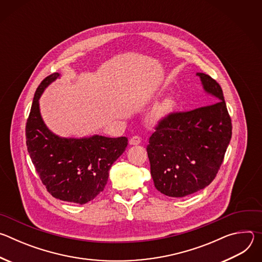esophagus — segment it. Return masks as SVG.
<instances>
[{
	"label": "esophagus",
	"mask_w": 262,
	"mask_h": 262,
	"mask_svg": "<svg viewBox=\"0 0 262 262\" xmlns=\"http://www.w3.org/2000/svg\"><path fill=\"white\" fill-rule=\"evenodd\" d=\"M140 143H141V138L139 136H134L129 140V144L130 145H139Z\"/></svg>",
	"instance_id": "34e87169"
}]
</instances>
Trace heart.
<instances>
[{
  "label": "heart",
  "instance_id": "obj_1",
  "mask_svg": "<svg viewBox=\"0 0 262 262\" xmlns=\"http://www.w3.org/2000/svg\"><path fill=\"white\" fill-rule=\"evenodd\" d=\"M172 105H173V101L171 99L167 98V99L163 100L156 106V108L154 111V114H152V118L155 120H158L159 118L163 117L172 108Z\"/></svg>",
  "mask_w": 262,
  "mask_h": 262
}]
</instances>
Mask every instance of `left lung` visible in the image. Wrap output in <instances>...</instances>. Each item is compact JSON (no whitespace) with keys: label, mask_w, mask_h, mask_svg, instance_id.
<instances>
[{"label":"left lung","mask_w":262,"mask_h":262,"mask_svg":"<svg viewBox=\"0 0 262 262\" xmlns=\"http://www.w3.org/2000/svg\"><path fill=\"white\" fill-rule=\"evenodd\" d=\"M197 76L210 103L160 119L146 148L156 189L169 197L182 198L209 185L232 135L221 86L208 74Z\"/></svg>","instance_id":"8db88e82"}]
</instances>
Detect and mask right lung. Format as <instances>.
Listing matches in <instances>:
<instances>
[{
  "instance_id": "add662e5",
  "label": "right lung",
  "mask_w": 262,
  "mask_h": 262,
  "mask_svg": "<svg viewBox=\"0 0 262 262\" xmlns=\"http://www.w3.org/2000/svg\"><path fill=\"white\" fill-rule=\"evenodd\" d=\"M60 74L52 73L37 88L26 124L27 147L32 163L48 192L55 198L85 204L99 195L108 170L124 152L127 138L93 136L65 139L54 135L39 112V97Z\"/></svg>"
}]
</instances>
